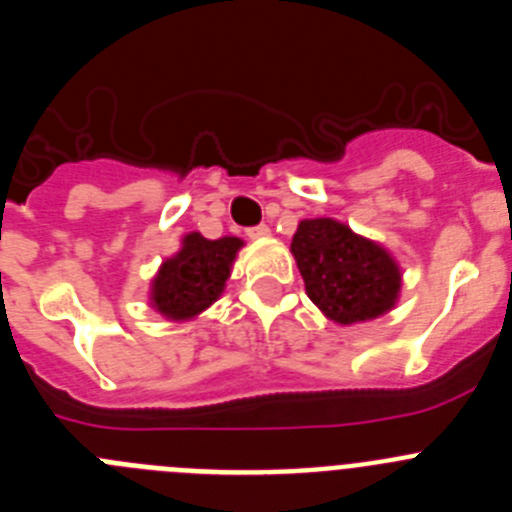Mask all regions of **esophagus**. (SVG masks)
<instances>
[{
    "label": "esophagus",
    "instance_id": "34e87169",
    "mask_svg": "<svg viewBox=\"0 0 512 512\" xmlns=\"http://www.w3.org/2000/svg\"><path fill=\"white\" fill-rule=\"evenodd\" d=\"M248 238H253V241H261V238H269L271 235V228L269 225H253V228L246 230Z\"/></svg>",
    "mask_w": 512,
    "mask_h": 512
}]
</instances>
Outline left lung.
<instances>
[{
  "instance_id": "obj_1",
  "label": "left lung",
  "mask_w": 512,
  "mask_h": 512,
  "mask_svg": "<svg viewBox=\"0 0 512 512\" xmlns=\"http://www.w3.org/2000/svg\"><path fill=\"white\" fill-rule=\"evenodd\" d=\"M307 297L338 325L374 320L395 307L402 274L390 251L333 217H312L292 238Z\"/></svg>"
}]
</instances>
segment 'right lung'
<instances>
[{"label":"right lung","instance_id":"right-lung-1","mask_svg":"<svg viewBox=\"0 0 512 512\" xmlns=\"http://www.w3.org/2000/svg\"><path fill=\"white\" fill-rule=\"evenodd\" d=\"M241 238L225 235L210 241L200 233L182 238V248L166 259L151 282V305L169 320L200 315L223 295Z\"/></svg>","mask_w":512,"mask_h":512}]
</instances>
